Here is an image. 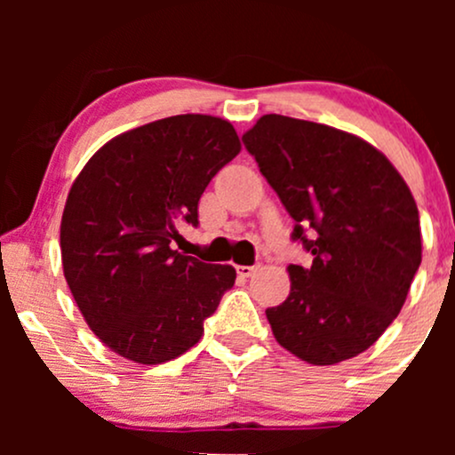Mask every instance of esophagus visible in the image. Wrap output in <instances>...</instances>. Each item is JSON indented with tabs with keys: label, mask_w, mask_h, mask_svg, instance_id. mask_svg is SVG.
I'll use <instances>...</instances> for the list:
<instances>
[{
	"label": "esophagus",
	"mask_w": 455,
	"mask_h": 455,
	"mask_svg": "<svg viewBox=\"0 0 455 455\" xmlns=\"http://www.w3.org/2000/svg\"><path fill=\"white\" fill-rule=\"evenodd\" d=\"M257 269H259L257 265H237V274L242 275V278H250Z\"/></svg>",
	"instance_id": "1"
}]
</instances>
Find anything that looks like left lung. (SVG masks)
I'll use <instances>...</instances> for the list:
<instances>
[{
    "mask_svg": "<svg viewBox=\"0 0 455 455\" xmlns=\"http://www.w3.org/2000/svg\"><path fill=\"white\" fill-rule=\"evenodd\" d=\"M243 143L312 254L310 267L289 265V297L265 310L275 340L315 365L363 353L400 315L421 263L409 186L374 145L325 124L263 115Z\"/></svg>",
    "mask_w": 455,
    "mask_h": 455,
    "instance_id": "obj_1",
    "label": "left lung"
}]
</instances>
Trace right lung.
Wrapping results in <instances>:
<instances>
[{
    "label": "right lung",
    "mask_w": 455,
    "mask_h": 455,
    "mask_svg": "<svg viewBox=\"0 0 455 455\" xmlns=\"http://www.w3.org/2000/svg\"><path fill=\"white\" fill-rule=\"evenodd\" d=\"M242 151L231 122L173 115L102 145L76 175L61 216V265L104 347L134 363L184 355L235 284L231 265L173 250L198 224L212 177Z\"/></svg>",
    "instance_id": "right-lung-1"
}]
</instances>
